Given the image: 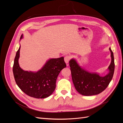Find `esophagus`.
<instances>
[{"instance_id":"1","label":"esophagus","mask_w":123,"mask_h":123,"mask_svg":"<svg viewBox=\"0 0 123 123\" xmlns=\"http://www.w3.org/2000/svg\"><path fill=\"white\" fill-rule=\"evenodd\" d=\"M70 59V57L69 56H66L64 58V61L67 65H68V64L69 63V62Z\"/></svg>"}]
</instances>
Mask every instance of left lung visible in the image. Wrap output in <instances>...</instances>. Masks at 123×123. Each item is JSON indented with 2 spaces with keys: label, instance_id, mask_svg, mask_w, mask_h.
Masks as SVG:
<instances>
[{
  "label": "left lung",
  "instance_id": "obj_1",
  "mask_svg": "<svg viewBox=\"0 0 123 123\" xmlns=\"http://www.w3.org/2000/svg\"><path fill=\"white\" fill-rule=\"evenodd\" d=\"M111 53V63L107 69L105 76H100L98 73L91 72L80 65L74 58L70 59L69 66L71 71L73 83L76 91L85 96L98 94L108 87L112 80L114 71V59L113 52L109 48Z\"/></svg>",
  "mask_w": 123,
  "mask_h": 123
}]
</instances>
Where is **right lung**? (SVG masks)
I'll list each match as a JSON object with an SVG mask.
<instances>
[{"mask_svg":"<svg viewBox=\"0 0 123 123\" xmlns=\"http://www.w3.org/2000/svg\"><path fill=\"white\" fill-rule=\"evenodd\" d=\"M24 38L22 34L20 41ZM20 49L17 51L13 67L16 83L27 95L36 98H44L53 93L56 88V81L59 73L65 68L64 57L48 59L43 67L37 71H28L22 69L18 60Z\"/></svg>","mask_w":123,"mask_h":123,"instance_id":"1","label":"right lung"}]
</instances>
